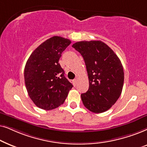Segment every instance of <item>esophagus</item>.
<instances>
[{
	"label": "esophagus",
	"mask_w": 147,
	"mask_h": 147,
	"mask_svg": "<svg viewBox=\"0 0 147 147\" xmlns=\"http://www.w3.org/2000/svg\"><path fill=\"white\" fill-rule=\"evenodd\" d=\"M72 83H73L74 86H76L77 83V79H75L74 80H72Z\"/></svg>",
	"instance_id": "1"
}]
</instances>
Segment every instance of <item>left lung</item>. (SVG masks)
I'll return each instance as SVG.
<instances>
[{
    "label": "left lung",
    "instance_id": "1",
    "mask_svg": "<svg viewBox=\"0 0 147 147\" xmlns=\"http://www.w3.org/2000/svg\"><path fill=\"white\" fill-rule=\"evenodd\" d=\"M72 46L83 56L89 78V89L81 94L83 105L93 113L108 110L122 93L124 73L120 60L101 41H82Z\"/></svg>",
    "mask_w": 147,
    "mask_h": 147
}]
</instances>
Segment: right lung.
Segmentation results:
<instances>
[{"instance_id":"1","label":"right lung","mask_w":147,"mask_h":147,"mask_svg":"<svg viewBox=\"0 0 147 147\" xmlns=\"http://www.w3.org/2000/svg\"><path fill=\"white\" fill-rule=\"evenodd\" d=\"M70 40L54 36L40 44L31 53L24 70L28 95L35 105L45 110L62 104L73 85L64 77L58 63Z\"/></svg>"}]
</instances>
